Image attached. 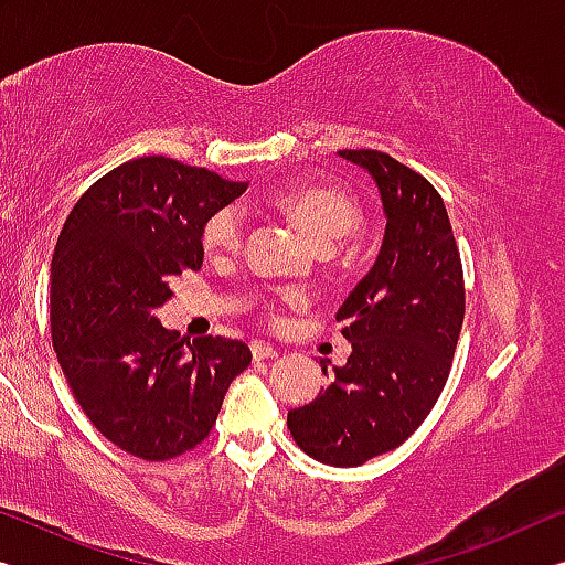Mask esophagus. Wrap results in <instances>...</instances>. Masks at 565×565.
I'll use <instances>...</instances> for the list:
<instances>
[{
	"label": "esophagus",
	"mask_w": 565,
	"mask_h": 565,
	"mask_svg": "<svg viewBox=\"0 0 565 565\" xmlns=\"http://www.w3.org/2000/svg\"><path fill=\"white\" fill-rule=\"evenodd\" d=\"M250 355H254V360H274V358H279V350H276L274 344L256 340V342H250Z\"/></svg>",
	"instance_id": "esophagus-1"
}]
</instances>
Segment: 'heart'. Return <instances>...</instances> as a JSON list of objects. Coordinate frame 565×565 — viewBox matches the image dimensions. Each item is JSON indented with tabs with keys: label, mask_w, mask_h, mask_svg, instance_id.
Here are the masks:
<instances>
[{
	"label": "heart",
	"mask_w": 565,
	"mask_h": 565,
	"mask_svg": "<svg viewBox=\"0 0 565 565\" xmlns=\"http://www.w3.org/2000/svg\"><path fill=\"white\" fill-rule=\"evenodd\" d=\"M279 205L317 246H334L360 223V207L348 192L327 184H305L276 195ZM241 243V210L223 207L210 217L202 231V246L210 256L233 254ZM299 294L286 291L284 301H297Z\"/></svg>",
	"instance_id": "1"
}]
</instances>
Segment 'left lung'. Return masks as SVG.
<instances>
[{
  "label": "left lung",
  "mask_w": 565,
  "mask_h": 565,
  "mask_svg": "<svg viewBox=\"0 0 565 565\" xmlns=\"http://www.w3.org/2000/svg\"><path fill=\"white\" fill-rule=\"evenodd\" d=\"M337 154L373 177L385 233L373 268L334 315L352 342L348 363L286 424L311 459L360 467L406 441L439 401L465 322V276L431 182L383 151Z\"/></svg>",
  "instance_id": "left-lung-1"
}]
</instances>
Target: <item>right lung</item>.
Returning <instances> with one entry per match:
<instances>
[{"instance_id":"obj_1","label":"right lung","mask_w":565,"mask_h":565,"mask_svg":"<svg viewBox=\"0 0 565 565\" xmlns=\"http://www.w3.org/2000/svg\"><path fill=\"white\" fill-rule=\"evenodd\" d=\"M246 188L141 157L90 184L63 225L50 266L57 360L90 424L134 457L164 461L205 441L250 363L246 342H190L154 317L174 276L202 266L210 217Z\"/></svg>"}]
</instances>
